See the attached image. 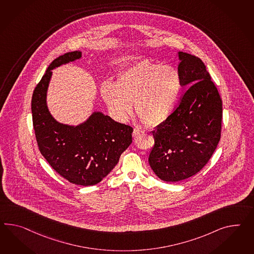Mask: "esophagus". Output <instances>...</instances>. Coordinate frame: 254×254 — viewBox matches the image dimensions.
I'll use <instances>...</instances> for the list:
<instances>
[{"mask_svg":"<svg viewBox=\"0 0 254 254\" xmlns=\"http://www.w3.org/2000/svg\"><path fill=\"white\" fill-rule=\"evenodd\" d=\"M143 133V130H139V129H134L133 132H132V136L137 137L139 136L140 134Z\"/></svg>","mask_w":254,"mask_h":254,"instance_id":"1","label":"esophagus"}]
</instances>
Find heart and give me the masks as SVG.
Masks as SVG:
<instances>
[{"mask_svg":"<svg viewBox=\"0 0 254 254\" xmlns=\"http://www.w3.org/2000/svg\"><path fill=\"white\" fill-rule=\"evenodd\" d=\"M182 89V75L176 68L145 59L124 70L117 84H106L102 96L120 119L130 115L134 101L137 115L144 124L156 126L174 111Z\"/></svg>","mask_w":254,"mask_h":254,"instance_id":"1","label":"heart"}]
</instances>
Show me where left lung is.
Listing matches in <instances>:
<instances>
[{
    "instance_id": "left-lung-1",
    "label": "left lung",
    "mask_w": 254,
    "mask_h": 254,
    "mask_svg": "<svg viewBox=\"0 0 254 254\" xmlns=\"http://www.w3.org/2000/svg\"><path fill=\"white\" fill-rule=\"evenodd\" d=\"M182 85H190L165 122L153 130L151 169L164 182L195 175L207 164L221 137L222 99L202 60L179 52Z\"/></svg>"
}]
</instances>
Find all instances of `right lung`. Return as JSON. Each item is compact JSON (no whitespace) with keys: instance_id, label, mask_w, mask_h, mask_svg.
<instances>
[{"instance_id":"1","label":"right lung","mask_w":254,"mask_h":254,"mask_svg":"<svg viewBox=\"0 0 254 254\" xmlns=\"http://www.w3.org/2000/svg\"><path fill=\"white\" fill-rule=\"evenodd\" d=\"M81 57L82 52L76 51L52 62L33 92L31 111L39 151L52 169L72 184L91 186L117 165L131 143L133 129L99 111L77 126L60 124L52 117L46 102L52 70Z\"/></svg>"}]
</instances>
